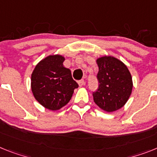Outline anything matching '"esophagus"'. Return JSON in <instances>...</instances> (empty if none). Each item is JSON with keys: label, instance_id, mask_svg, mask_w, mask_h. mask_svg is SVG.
I'll use <instances>...</instances> for the list:
<instances>
[{"label": "esophagus", "instance_id": "obj_1", "mask_svg": "<svg viewBox=\"0 0 157 157\" xmlns=\"http://www.w3.org/2000/svg\"><path fill=\"white\" fill-rule=\"evenodd\" d=\"M78 84H79V86L80 87L83 86V85H85V81H84V80H81V81H78Z\"/></svg>", "mask_w": 157, "mask_h": 157}]
</instances>
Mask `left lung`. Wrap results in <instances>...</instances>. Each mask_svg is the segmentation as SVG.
Returning a JSON list of instances; mask_svg holds the SVG:
<instances>
[{"label": "left lung", "mask_w": 157, "mask_h": 157, "mask_svg": "<svg viewBox=\"0 0 157 157\" xmlns=\"http://www.w3.org/2000/svg\"><path fill=\"white\" fill-rule=\"evenodd\" d=\"M98 89L93 93L94 102L101 109L111 113L125 105L132 89V81L127 66L113 56L97 60Z\"/></svg>", "instance_id": "1"}]
</instances>
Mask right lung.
<instances>
[{
    "instance_id": "obj_1",
    "label": "right lung",
    "mask_w": 157,
    "mask_h": 157,
    "mask_svg": "<svg viewBox=\"0 0 157 157\" xmlns=\"http://www.w3.org/2000/svg\"><path fill=\"white\" fill-rule=\"evenodd\" d=\"M60 55L48 56L36 64L32 73L31 88L36 101L49 110H58L69 102L78 84Z\"/></svg>"
}]
</instances>
